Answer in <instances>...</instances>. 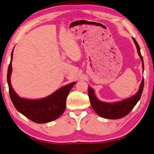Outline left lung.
<instances>
[{
    "label": "left lung",
    "mask_w": 154,
    "mask_h": 154,
    "mask_svg": "<svg viewBox=\"0 0 154 154\" xmlns=\"http://www.w3.org/2000/svg\"><path fill=\"white\" fill-rule=\"evenodd\" d=\"M133 41L134 42L137 51H138V54L142 60V69L143 71L144 66H143V57L141 53H140V46L134 38H133ZM143 83H144V81H143V78L139 90L134 95L126 99L114 103H106L99 100L94 94V90L89 86L88 87V94H89L91 106L94 109V112L100 117L109 119H121V118L126 116L139 101L143 89Z\"/></svg>",
    "instance_id": "left-lung-1"
}]
</instances>
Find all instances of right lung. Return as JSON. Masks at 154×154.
I'll use <instances>...</instances> for the list:
<instances>
[{
	"instance_id": "1",
	"label": "right lung",
	"mask_w": 154,
	"mask_h": 154,
	"mask_svg": "<svg viewBox=\"0 0 154 154\" xmlns=\"http://www.w3.org/2000/svg\"><path fill=\"white\" fill-rule=\"evenodd\" d=\"M13 51L14 49L8 68L7 82L10 97L16 109L35 123H47L56 120L64 112L67 97L76 82L62 87L50 95L42 99H28L21 98L16 93L11 83Z\"/></svg>"
}]
</instances>
